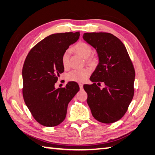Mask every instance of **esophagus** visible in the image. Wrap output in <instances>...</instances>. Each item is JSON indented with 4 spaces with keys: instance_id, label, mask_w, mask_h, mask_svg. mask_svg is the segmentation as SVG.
Wrapping results in <instances>:
<instances>
[{
    "instance_id": "obj_1",
    "label": "esophagus",
    "mask_w": 155,
    "mask_h": 155,
    "mask_svg": "<svg viewBox=\"0 0 155 155\" xmlns=\"http://www.w3.org/2000/svg\"><path fill=\"white\" fill-rule=\"evenodd\" d=\"M79 87H80V89H83V84H79Z\"/></svg>"
}]
</instances>
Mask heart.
I'll list each match as a JSON object with an SVG mask.
<instances>
[{"label":"heart","instance_id":"1","mask_svg":"<svg viewBox=\"0 0 155 155\" xmlns=\"http://www.w3.org/2000/svg\"><path fill=\"white\" fill-rule=\"evenodd\" d=\"M74 50L84 58H88L92 53L91 47L86 42H79L74 47ZM69 57L70 52L68 50L64 51L62 56V63L63 67L67 68L69 66ZM93 61L92 59L88 60V62H91ZM91 73L88 68H77L71 71L67 74V80L69 81L77 82V83H83L86 81Z\"/></svg>","mask_w":155,"mask_h":155}]
</instances>
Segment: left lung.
I'll list each match as a JSON object with an SVG mask.
<instances>
[{
  "label": "left lung",
  "instance_id": "left-lung-1",
  "mask_svg": "<svg viewBox=\"0 0 155 155\" xmlns=\"http://www.w3.org/2000/svg\"><path fill=\"white\" fill-rule=\"evenodd\" d=\"M83 39L96 50L98 64L90 80L84 84L87 103L95 119L113 123L126 113L134 95L135 72L127 48L113 35L108 32H87ZM105 83L101 90L96 82Z\"/></svg>",
  "mask_w": 155,
  "mask_h": 155
}]
</instances>
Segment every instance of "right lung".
<instances>
[{
  "label": "right lung",
  "mask_w": 155,
  "mask_h": 155,
  "mask_svg": "<svg viewBox=\"0 0 155 155\" xmlns=\"http://www.w3.org/2000/svg\"><path fill=\"white\" fill-rule=\"evenodd\" d=\"M80 37L79 32L56 33L45 38L28 52L22 68L23 98L32 115L45 127L61 124L67 107L79 91L75 82L64 88L54 84L64 72L62 56Z\"/></svg>",
  "instance_id": "obj_1"
}]
</instances>
